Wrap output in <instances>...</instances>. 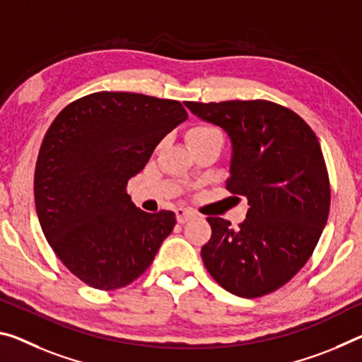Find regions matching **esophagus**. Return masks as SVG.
<instances>
[{
  "label": "esophagus",
  "mask_w": 362,
  "mask_h": 362,
  "mask_svg": "<svg viewBox=\"0 0 362 362\" xmlns=\"http://www.w3.org/2000/svg\"><path fill=\"white\" fill-rule=\"evenodd\" d=\"M175 216H177V222L185 223V222H188L190 219H193V217L197 216V214H194V212L190 211V209L179 208V209H175Z\"/></svg>",
  "instance_id": "esophagus-1"
}]
</instances>
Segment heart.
<instances>
[{
	"label": "heart",
	"mask_w": 362,
	"mask_h": 362,
	"mask_svg": "<svg viewBox=\"0 0 362 362\" xmlns=\"http://www.w3.org/2000/svg\"><path fill=\"white\" fill-rule=\"evenodd\" d=\"M223 140L222 132L211 124H197L190 127L187 132V141L188 145H197V143H203L208 140Z\"/></svg>",
	"instance_id": "heart-1"
}]
</instances>
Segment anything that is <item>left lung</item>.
<instances>
[{"label": "left lung", "mask_w": 362, "mask_h": 362, "mask_svg": "<svg viewBox=\"0 0 362 362\" xmlns=\"http://www.w3.org/2000/svg\"><path fill=\"white\" fill-rule=\"evenodd\" d=\"M185 106L227 132L232 160L226 188L250 206L238 228L208 217L204 266L233 295L272 293L308 262L329 217L330 182L317 136L296 112L272 101Z\"/></svg>", "instance_id": "1"}]
</instances>
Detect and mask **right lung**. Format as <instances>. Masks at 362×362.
<instances>
[{"label":"right lung","mask_w":362,"mask_h":362,"mask_svg":"<svg viewBox=\"0 0 362 362\" xmlns=\"http://www.w3.org/2000/svg\"><path fill=\"white\" fill-rule=\"evenodd\" d=\"M187 116L175 100L98 91L49 125L33 177L35 208L54 255L83 284L122 288L151 266L175 214L136 208L127 182Z\"/></svg>","instance_id":"obj_1"}]
</instances>
